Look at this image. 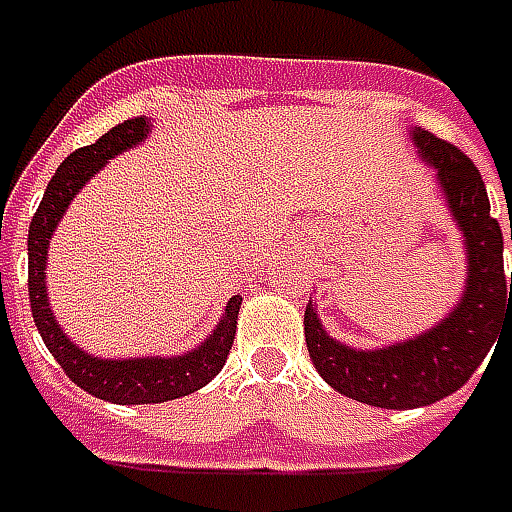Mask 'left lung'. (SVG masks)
<instances>
[{"instance_id": "left-lung-1", "label": "left lung", "mask_w": 512, "mask_h": 512, "mask_svg": "<svg viewBox=\"0 0 512 512\" xmlns=\"http://www.w3.org/2000/svg\"><path fill=\"white\" fill-rule=\"evenodd\" d=\"M417 156L434 170L465 246V285L457 305L429 330L412 339L358 350L333 339L305 305V344L319 375L336 392L381 409H420L457 392L485 361L499 336H512V274H504V241L499 221L490 215L485 182L474 162L423 128H409ZM512 241V218H510Z\"/></svg>"}]
</instances>
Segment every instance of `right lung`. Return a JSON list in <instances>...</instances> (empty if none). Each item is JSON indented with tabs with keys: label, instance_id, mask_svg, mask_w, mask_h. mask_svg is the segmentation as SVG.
I'll use <instances>...</instances> for the list:
<instances>
[{
	"label": "right lung",
	"instance_id": "right-lung-1",
	"mask_svg": "<svg viewBox=\"0 0 512 512\" xmlns=\"http://www.w3.org/2000/svg\"><path fill=\"white\" fill-rule=\"evenodd\" d=\"M151 134L148 117L125 120L114 125L109 134L97 139L95 145L78 148L61 162L55 176L47 184V193L38 204L27 235V288H30V311L41 339L47 344L64 373L89 395L100 401L123 403H165L190 395L207 387L215 375L224 370L235 328L241 311V294H232L224 305L218 325L210 330L204 342L187 350L182 356H134V358H103L86 353L72 342L58 325L47 297V249L52 235L69 210V204L89 184V179L106 168V162L142 145Z\"/></svg>",
	"mask_w": 512,
	"mask_h": 512
}]
</instances>
